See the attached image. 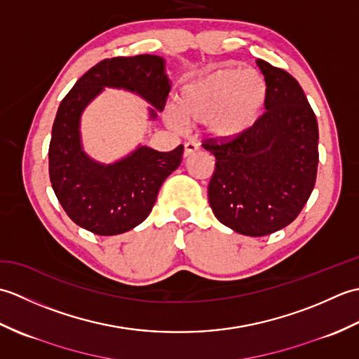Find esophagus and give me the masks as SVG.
<instances>
[{"label":"esophagus","mask_w":359,"mask_h":359,"mask_svg":"<svg viewBox=\"0 0 359 359\" xmlns=\"http://www.w3.org/2000/svg\"><path fill=\"white\" fill-rule=\"evenodd\" d=\"M196 151H199V144L194 143V142H187L185 143V151H184L185 157H189L191 154H194Z\"/></svg>","instance_id":"esophagus-1"}]
</instances>
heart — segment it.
<instances>
[{"label":"heart","instance_id":"obj_1","mask_svg":"<svg viewBox=\"0 0 359 359\" xmlns=\"http://www.w3.org/2000/svg\"><path fill=\"white\" fill-rule=\"evenodd\" d=\"M269 95L265 80L255 71L228 67L197 79L182 88L179 111H166L172 128L208 125L216 139L233 140L248 133L261 118Z\"/></svg>","mask_w":359,"mask_h":359}]
</instances>
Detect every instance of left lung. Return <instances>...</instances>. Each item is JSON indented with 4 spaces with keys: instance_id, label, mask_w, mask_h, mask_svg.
Returning a JSON list of instances; mask_svg holds the SVG:
<instances>
[{
    "instance_id": "1",
    "label": "left lung",
    "mask_w": 359,
    "mask_h": 359,
    "mask_svg": "<svg viewBox=\"0 0 359 359\" xmlns=\"http://www.w3.org/2000/svg\"><path fill=\"white\" fill-rule=\"evenodd\" d=\"M269 89L255 128L233 140L205 139L216 157L210 207L236 233L261 238L290 225L313 191L318 121L302 88L287 71L257 60Z\"/></svg>"
}]
</instances>
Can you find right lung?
<instances>
[{
  "mask_svg": "<svg viewBox=\"0 0 359 359\" xmlns=\"http://www.w3.org/2000/svg\"><path fill=\"white\" fill-rule=\"evenodd\" d=\"M104 86L133 90L162 111L171 85L163 58L114 57L90 67L60 103L49 144L53 193L72 222L98 236H116L149 216L160 187L182 162L184 144L170 152L140 147L112 165L90 160L81 149L80 116Z\"/></svg>",
  "mask_w": 359,
  "mask_h": 359,
  "instance_id": "obj_1",
  "label": "right lung"
}]
</instances>
